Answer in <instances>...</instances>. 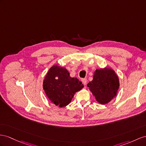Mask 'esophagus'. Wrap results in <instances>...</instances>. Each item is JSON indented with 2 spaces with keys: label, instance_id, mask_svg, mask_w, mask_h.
Listing matches in <instances>:
<instances>
[{
  "label": "esophagus",
  "instance_id": "34e87169",
  "mask_svg": "<svg viewBox=\"0 0 146 146\" xmlns=\"http://www.w3.org/2000/svg\"><path fill=\"white\" fill-rule=\"evenodd\" d=\"M81 81H82V82H83V83L84 85L86 84V83H87V80L86 79H85V78H84V79H82Z\"/></svg>",
  "mask_w": 146,
  "mask_h": 146
}]
</instances>
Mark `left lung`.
Segmentation results:
<instances>
[{
    "instance_id": "8db88e82",
    "label": "left lung",
    "mask_w": 146,
    "mask_h": 146,
    "mask_svg": "<svg viewBox=\"0 0 146 146\" xmlns=\"http://www.w3.org/2000/svg\"><path fill=\"white\" fill-rule=\"evenodd\" d=\"M89 90L100 104H106L117 96L119 79L115 71L109 68L97 69L93 80L88 84Z\"/></svg>"
}]
</instances>
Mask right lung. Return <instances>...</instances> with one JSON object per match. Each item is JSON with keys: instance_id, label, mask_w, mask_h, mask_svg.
Masks as SVG:
<instances>
[{"instance_id": "right-lung-1", "label": "right lung", "mask_w": 146, "mask_h": 146, "mask_svg": "<svg viewBox=\"0 0 146 146\" xmlns=\"http://www.w3.org/2000/svg\"><path fill=\"white\" fill-rule=\"evenodd\" d=\"M84 87L76 78H72L66 68L57 65L48 71L43 81V89L52 103L59 107L72 101L74 94Z\"/></svg>"}]
</instances>
